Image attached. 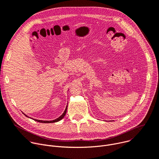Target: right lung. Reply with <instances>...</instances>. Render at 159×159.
<instances>
[{
    "label": "right lung",
    "mask_w": 159,
    "mask_h": 159,
    "mask_svg": "<svg viewBox=\"0 0 159 159\" xmlns=\"http://www.w3.org/2000/svg\"><path fill=\"white\" fill-rule=\"evenodd\" d=\"M67 106H66V109H65V111H64V112H63V114L59 117H58V118H57V119H54V120H39V119H33V118H31V117H28V116H26V114H25L23 112V114H24V115L25 116H26V117H29V118H31V119H32L33 120H35V121H37V122H42V123H53V122H58V121H59V120H61L62 119H63V117L65 116V115H66V112H67Z\"/></svg>",
    "instance_id": "right-lung-1"
}]
</instances>
